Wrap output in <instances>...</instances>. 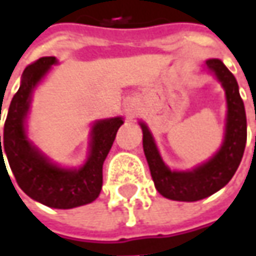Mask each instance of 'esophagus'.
<instances>
[{
	"label": "esophagus",
	"instance_id": "esophagus-1",
	"mask_svg": "<svg viewBox=\"0 0 256 256\" xmlns=\"http://www.w3.org/2000/svg\"><path fill=\"white\" fill-rule=\"evenodd\" d=\"M138 110V106H137V103L134 100H130L128 103V108H126V112H128V114L130 118H133L134 114L137 113Z\"/></svg>",
	"mask_w": 256,
	"mask_h": 256
}]
</instances>
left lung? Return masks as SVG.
Listing matches in <instances>:
<instances>
[{
    "instance_id": "left-lung-1",
    "label": "left lung",
    "mask_w": 256,
    "mask_h": 256,
    "mask_svg": "<svg viewBox=\"0 0 256 256\" xmlns=\"http://www.w3.org/2000/svg\"><path fill=\"white\" fill-rule=\"evenodd\" d=\"M206 66L224 86L228 108L224 143L211 160L191 172H172L164 164L148 128L140 123L143 148L156 188L163 197L174 201L207 198L226 186L242 160L246 144V114L235 76L220 59H208Z\"/></svg>"
}]
</instances>
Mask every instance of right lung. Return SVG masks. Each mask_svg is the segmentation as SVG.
Listing matches in <instances>:
<instances>
[{
    "label": "right lung",
    "instance_id": "add662e5",
    "mask_svg": "<svg viewBox=\"0 0 256 256\" xmlns=\"http://www.w3.org/2000/svg\"><path fill=\"white\" fill-rule=\"evenodd\" d=\"M55 64V56H45L25 68L21 86L14 94L5 119L2 146L0 136V164L5 166L4 154H6L15 180L26 196L44 206L68 210L89 204L99 197L103 162L109 154L123 119L112 118L93 124L90 156L80 168L66 170L49 163L30 143L25 133V118L35 86Z\"/></svg>",
    "mask_w": 256,
    "mask_h": 256
}]
</instances>
